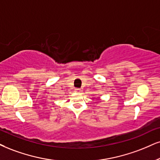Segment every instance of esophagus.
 I'll list each match as a JSON object with an SVG mask.
<instances>
[{"label":"esophagus","mask_w":160,"mask_h":160,"mask_svg":"<svg viewBox=\"0 0 160 160\" xmlns=\"http://www.w3.org/2000/svg\"><path fill=\"white\" fill-rule=\"evenodd\" d=\"M75 91H76V92H80L81 89H79V88H76V89H75Z\"/></svg>","instance_id":"34e87169"}]
</instances>
